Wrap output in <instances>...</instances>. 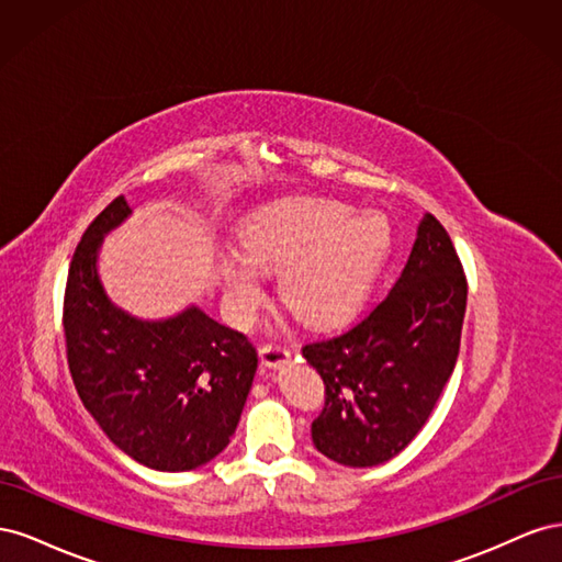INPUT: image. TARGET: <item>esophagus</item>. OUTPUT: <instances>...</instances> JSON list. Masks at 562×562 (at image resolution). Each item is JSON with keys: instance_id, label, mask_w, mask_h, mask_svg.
Here are the masks:
<instances>
[{"instance_id": "1", "label": "esophagus", "mask_w": 562, "mask_h": 562, "mask_svg": "<svg viewBox=\"0 0 562 562\" xmlns=\"http://www.w3.org/2000/svg\"><path fill=\"white\" fill-rule=\"evenodd\" d=\"M260 359L269 368H279V366L288 363V359H291V349H288L285 345H279V342H267L260 347Z\"/></svg>"}]
</instances>
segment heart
Returning <instances> with one entry per match:
<instances>
[{
  "label": "heart",
  "mask_w": 562,
  "mask_h": 562,
  "mask_svg": "<svg viewBox=\"0 0 562 562\" xmlns=\"http://www.w3.org/2000/svg\"><path fill=\"white\" fill-rule=\"evenodd\" d=\"M241 248L254 267L279 269L285 307L314 328H330L368 297L389 258L391 229L384 215H356L345 201L291 199L255 211ZM249 266L239 255L223 260L227 307L239 323H248L265 300L258 271Z\"/></svg>",
  "instance_id": "obj_1"
}]
</instances>
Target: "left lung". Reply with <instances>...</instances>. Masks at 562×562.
Listing matches in <instances>:
<instances>
[{
    "instance_id": "left-lung-1",
    "label": "left lung",
    "mask_w": 562,
    "mask_h": 562,
    "mask_svg": "<svg viewBox=\"0 0 562 562\" xmlns=\"http://www.w3.org/2000/svg\"><path fill=\"white\" fill-rule=\"evenodd\" d=\"M467 277L446 227L427 213L389 295L345 333L302 347L326 384L312 440L337 464L396 457L448 384L462 339Z\"/></svg>"
}]
</instances>
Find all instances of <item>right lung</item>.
<instances>
[{
  "label": "right lung",
  "instance_id": "1",
  "mask_svg": "<svg viewBox=\"0 0 562 562\" xmlns=\"http://www.w3.org/2000/svg\"><path fill=\"white\" fill-rule=\"evenodd\" d=\"M128 215L116 196L72 255L63 302L67 366L83 407L119 450L157 471H192L227 448L258 351L199 307L164 321L114 307L98 279V248Z\"/></svg>",
  "mask_w": 562,
  "mask_h": 562
}]
</instances>
